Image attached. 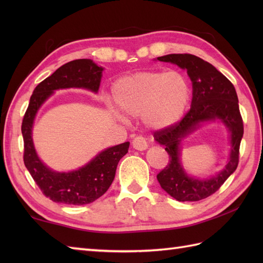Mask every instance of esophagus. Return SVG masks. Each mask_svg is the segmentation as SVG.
I'll list each match as a JSON object with an SVG mask.
<instances>
[{
	"label": "esophagus",
	"instance_id": "1",
	"mask_svg": "<svg viewBox=\"0 0 263 263\" xmlns=\"http://www.w3.org/2000/svg\"><path fill=\"white\" fill-rule=\"evenodd\" d=\"M132 146H133V148H135V149L140 150V152H142V150H146L148 148V142H147V140L143 137L139 136V137H136L135 139H133Z\"/></svg>",
	"mask_w": 263,
	"mask_h": 263
}]
</instances>
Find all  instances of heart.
I'll return each mask as SVG.
<instances>
[{
	"label": "heart",
	"mask_w": 263,
	"mask_h": 263,
	"mask_svg": "<svg viewBox=\"0 0 263 263\" xmlns=\"http://www.w3.org/2000/svg\"><path fill=\"white\" fill-rule=\"evenodd\" d=\"M189 82L180 72L147 71L116 80L111 98L122 114L141 116L148 127L165 128L181 119L190 100Z\"/></svg>",
	"instance_id": "b5f03b06"
}]
</instances>
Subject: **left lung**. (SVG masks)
Returning <instances> with one entry per match:
<instances>
[{"label":"left lung","mask_w":263,"mask_h":263,"mask_svg":"<svg viewBox=\"0 0 263 263\" xmlns=\"http://www.w3.org/2000/svg\"><path fill=\"white\" fill-rule=\"evenodd\" d=\"M160 62H171L185 69L192 81L191 108L183 119L154 133L155 140L170 156V163L157 174L165 191L177 201H199L210 197L225 183L238 165L239 144L243 137V120L238 107L235 88L214 65L192 54H168L157 58ZM220 119L231 133L230 160L219 175L209 180L189 177L179 160L180 140L201 122Z\"/></svg>","instance_id":"8db88e82"}]
</instances>
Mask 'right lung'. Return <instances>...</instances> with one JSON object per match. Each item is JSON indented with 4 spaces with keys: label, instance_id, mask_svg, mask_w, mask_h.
<instances>
[{
    "label": "right lung",
    "instance_id": "obj_1",
    "mask_svg": "<svg viewBox=\"0 0 263 263\" xmlns=\"http://www.w3.org/2000/svg\"><path fill=\"white\" fill-rule=\"evenodd\" d=\"M103 68L89 59L74 60L61 66L52 76L43 80L33 90L22 120L24 163L38 187L54 202L82 205L95 200L109 189L115 177L117 164L127 154L130 142L103 150L81 168L69 173L52 171L38 158L33 147L31 130L33 120L41 106L54 90L64 88H83L97 92Z\"/></svg>",
    "mask_w": 263,
    "mask_h": 263
}]
</instances>
